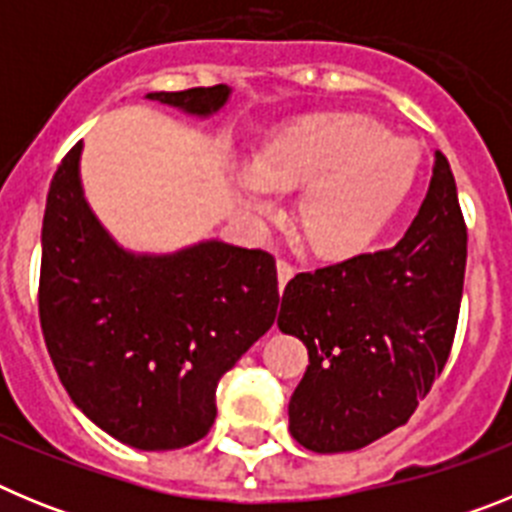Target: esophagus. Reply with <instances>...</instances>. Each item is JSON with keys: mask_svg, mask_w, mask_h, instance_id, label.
Listing matches in <instances>:
<instances>
[{"mask_svg": "<svg viewBox=\"0 0 512 512\" xmlns=\"http://www.w3.org/2000/svg\"><path fill=\"white\" fill-rule=\"evenodd\" d=\"M277 277H279V292H284L287 282L295 277V266L289 264V261H277Z\"/></svg>", "mask_w": 512, "mask_h": 512, "instance_id": "1", "label": "esophagus"}]
</instances>
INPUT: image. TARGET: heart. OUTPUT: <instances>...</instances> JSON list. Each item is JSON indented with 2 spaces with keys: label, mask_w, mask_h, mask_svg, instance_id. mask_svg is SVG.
Returning <instances> with one entry per match:
<instances>
[{
  "label": "heart",
  "mask_w": 512,
  "mask_h": 512,
  "mask_svg": "<svg viewBox=\"0 0 512 512\" xmlns=\"http://www.w3.org/2000/svg\"><path fill=\"white\" fill-rule=\"evenodd\" d=\"M420 148L354 110L307 112L279 125L235 171L238 205L277 215L279 192H297L295 228L320 259L372 248L418 179Z\"/></svg>",
  "instance_id": "obj_1"
}]
</instances>
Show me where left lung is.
I'll use <instances>...</instances> for the list:
<instances>
[{
  "label": "left lung",
  "instance_id": "8db88e82",
  "mask_svg": "<svg viewBox=\"0 0 512 512\" xmlns=\"http://www.w3.org/2000/svg\"><path fill=\"white\" fill-rule=\"evenodd\" d=\"M464 266L456 182L436 151L431 187L397 246L297 274L284 289L277 325L310 356L289 400L297 443L356 451L408 423L449 359Z\"/></svg>",
  "mask_w": 512,
  "mask_h": 512
}]
</instances>
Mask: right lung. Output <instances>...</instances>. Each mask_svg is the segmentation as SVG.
<instances>
[{
	"mask_svg": "<svg viewBox=\"0 0 512 512\" xmlns=\"http://www.w3.org/2000/svg\"><path fill=\"white\" fill-rule=\"evenodd\" d=\"M228 84L148 92L184 115H217ZM76 143L45 202L40 325L76 408L140 451L184 449L215 423L225 372L274 325L271 253L220 238L171 253L130 251L99 223Z\"/></svg>",
	"mask_w": 512,
	"mask_h": 512,
	"instance_id": "obj_1",
	"label": "right lung"
}]
</instances>
